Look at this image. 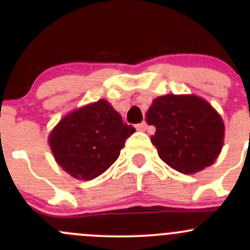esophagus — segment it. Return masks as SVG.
Listing matches in <instances>:
<instances>
[{"instance_id":"1","label":"esophagus","mask_w":250,"mask_h":250,"mask_svg":"<svg viewBox=\"0 0 250 250\" xmlns=\"http://www.w3.org/2000/svg\"><path fill=\"white\" fill-rule=\"evenodd\" d=\"M137 129L140 130V132H145V130L147 129V123H146V122H141L140 125H137Z\"/></svg>"}]
</instances>
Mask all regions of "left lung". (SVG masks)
<instances>
[{
	"instance_id": "8db88e82",
	"label": "left lung",
	"mask_w": 250,
	"mask_h": 250,
	"mask_svg": "<svg viewBox=\"0 0 250 250\" xmlns=\"http://www.w3.org/2000/svg\"><path fill=\"white\" fill-rule=\"evenodd\" d=\"M146 122L155 125L151 143L161 160L183 174L209 167L220 155L225 125L206 99L195 94H167L152 100Z\"/></svg>"
}]
</instances>
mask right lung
I'll list each match as a JSON object with an SVG mask.
<instances>
[{"mask_svg": "<svg viewBox=\"0 0 250 250\" xmlns=\"http://www.w3.org/2000/svg\"><path fill=\"white\" fill-rule=\"evenodd\" d=\"M134 128L107 100L99 99L60 118L48 135L54 160L77 180H93L116 162Z\"/></svg>", "mask_w": 250, "mask_h": 250, "instance_id": "obj_1", "label": "right lung"}]
</instances>
